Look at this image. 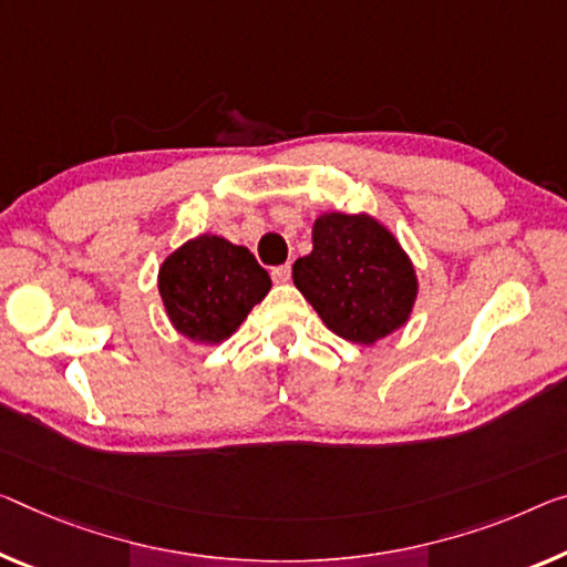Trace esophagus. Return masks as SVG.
<instances>
[{
  "label": "esophagus",
  "mask_w": 567,
  "mask_h": 567,
  "mask_svg": "<svg viewBox=\"0 0 567 567\" xmlns=\"http://www.w3.org/2000/svg\"><path fill=\"white\" fill-rule=\"evenodd\" d=\"M271 276H274V281L286 284V281H289V278H291V266H289V264L276 266V268H271Z\"/></svg>",
  "instance_id": "34e87169"
}]
</instances>
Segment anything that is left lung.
<instances>
[{"mask_svg":"<svg viewBox=\"0 0 567 567\" xmlns=\"http://www.w3.org/2000/svg\"><path fill=\"white\" fill-rule=\"evenodd\" d=\"M293 284L342 339L374 344L411 317L417 281L411 258L368 215L327 213L313 248L293 264Z\"/></svg>","mask_w":567,"mask_h":567,"instance_id":"obj_1","label":"left lung"}]
</instances>
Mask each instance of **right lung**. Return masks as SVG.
Wrapping results in <instances>:
<instances>
[{"instance_id": "1", "label": "right lung", "mask_w": 567, "mask_h": 567, "mask_svg": "<svg viewBox=\"0 0 567 567\" xmlns=\"http://www.w3.org/2000/svg\"><path fill=\"white\" fill-rule=\"evenodd\" d=\"M271 276L248 248L220 235H199L159 268V293L177 332L199 342L228 339L264 301Z\"/></svg>"}]
</instances>
